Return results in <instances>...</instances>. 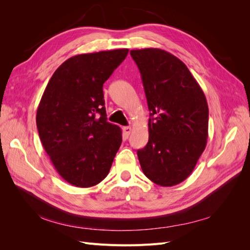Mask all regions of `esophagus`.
Here are the masks:
<instances>
[{
  "mask_svg": "<svg viewBox=\"0 0 250 250\" xmlns=\"http://www.w3.org/2000/svg\"><path fill=\"white\" fill-rule=\"evenodd\" d=\"M122 129H123L124 137H125V138H128V137H129V134H130V132H131V128H130L129 126H125V127H123V128H122Z\"/></svg>",
  "mask_w": 250,
  "mask_h": 250,
  "instance_id": "1",
  "label": "esophagus"
}]
</instances>
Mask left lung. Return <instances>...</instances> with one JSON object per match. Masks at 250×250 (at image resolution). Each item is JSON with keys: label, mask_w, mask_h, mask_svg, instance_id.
I'll return each mask as SVG.
<instances>
[{"label": "left lung", "mask_w": 250, "mask_h": 250, "mask_svg": "<svg viewBox=\"0 0 250 250\" xmlns=\"http://www.w3.org/2000/svg\"><path fill=\"white\" fill-rule=\"evenodd\" d=\"M145 89L149 141L138 150L144 174L154 184L172 187L193 172L207 146L208 102L187 65L161 49L131 50Z\"/></svg>", "instance_id": "left-lung-1"}]
</instances>
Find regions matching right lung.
I'll return each instance as SVG.
<instances>
[{"instance_id":"obj_1","label":"right lung","mask_w":250,"mask_h":250,"mask_svg":"<svg viewBox=\"0 0 250 250\" xmlns=\"http://www.w3.org/2000/svg\"><path fill=\"white\" fill-rule=\"evenodd\" d=\"M128 49L73 56L53 74L36 112L42 146L58 174L79 188L107 176L122 131L107 122L103 84Z\"/></svg>"}]
</instances>
